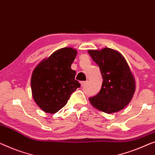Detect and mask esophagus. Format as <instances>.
Wrapping results in <instances>:
<instances>
[{
  "label": "esophagus",
  "mask_w": 155,
  "mask_h": 155,
  "mask_svg": "<svg viewBox=\"0 0 155 155\" xmlns=\"http://www.w3.org/2000/svg\"><path fill=\"white\" fill-rule=\"evenodd\" d=\"M87 84V81H81V85L82 87L85 86V85H86Z\"/></svg>",
  "instance_id": "esophagus-1"
}]
</instances>
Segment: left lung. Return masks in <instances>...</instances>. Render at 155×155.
Segmentation results:
<instances>
[{
    "mask_svg": "<svg viewBox=\"0 0 155 155\" xmlns=\"http://www.w3.org/2000/svg\"><path fill=\"white\" fill-rule=\"evenodd\" d=\"M87 51L98 64L103 78L100 92L89 98L90 102L106 114L120 111L129 104L136 90L134 77L128 63L120 53L113 48Z\"/></svg>",
    "mask_w": 155,
    "mask_h": 155,
    "instance_id": "obj_1",
    "label": "left lung"
}]
</instances>
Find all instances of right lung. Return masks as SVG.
<instances>
[{
  "instance_id": "add662e5",
  "label": "right lung",
  "mask_w": 155,
  "mask_h": 155,
  "mask_svg": "<svg viewBox=\"0 0 155 155\" xmlns=\"http://www.w3.org/2000/svg\"><path fill=\"white\" fill-rule=\"evenodd\" d=\"M77 51L64 47L42 60L31 76V91L35 103L41 110L54 114L68 103L71 94L81 85L71 69Z\"/></svg>"
}]
</instances>
